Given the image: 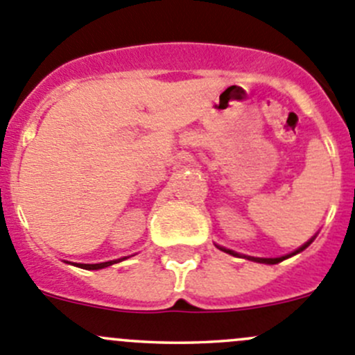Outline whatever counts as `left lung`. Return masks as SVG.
Wrapping results in <instances>:
<instances>
[{"label": "left lung", "mask_w": 355, "mask_h": 355, "mask_svg": "<svg viewBox=\"0 0 355 355\" xmlns=\"http://www.w3.org/2000/svg\"><path fill=\"white\" fill-rule=\"evenodd\" d=\"M314 239H311V241H307L306 244H304L302 247H299V249L297 250H293L292 254H287V256H282V257H252V256H244V254H239V252H235V250H230V249H227V247H221V245H216L218 249L220 250H225V252L227 254H232V256H237V257H245V259H249V261H256V263H264V264H277V263H280V261H284V259H287V257H292V256H295V254H299V252H302L304 249H306V247H309V244L311 242H313Z\"/></svg>", "instance_id": "1"}]
</instances>
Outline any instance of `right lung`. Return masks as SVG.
<instances>
[{
    "label": "right lung",
    "mask_w": 355,
    "mask_h": 355,
    "mask_svg": "<svg viewBox=\"0 0 355 355\" xmlns=\"http://www.w3.org/2000/svg\"><path fill=\"white\" fill-rule=\"evenodd\" d=\"M123 259H127V257H123ZM123 259H114V261H106V263H98V264H78L75 263V266L78 268H84V270H103V268H108L111 264L114 263H120V261Z\"/></svg>",
    "instance_id": "1"
}]
</instances>
